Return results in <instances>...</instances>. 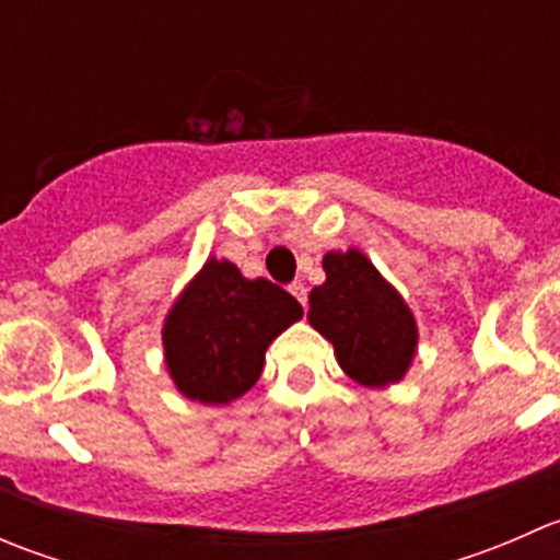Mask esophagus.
<instances>
[{
	"label": "esophagus",
	"mask_w": 560,
	"mask_h": 560,
	"mask_svg": "<svg viewBox=\"0 0 560 560\" xmlns=\"http://www.w3.org/2000/svg\"><path fill=\"white\" fill-rule=\"evenodd\" d=\"M290 292H292V295L298 298V303H301V306H306V301H308V292H306V287L301 284V281H292V284H290Z\"/></svg>",
	"instance_id": "esophagus-1"
}]
</instances>
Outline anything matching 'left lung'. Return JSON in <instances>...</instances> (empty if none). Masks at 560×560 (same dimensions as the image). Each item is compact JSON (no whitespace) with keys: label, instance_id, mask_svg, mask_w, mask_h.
Instances as JSON below:
<instances>
[{"label":"left lung","instance_id":"left-lung-1","mask_svg":"<svg viewBox=\"0 0 560 560\" xmlns=\"http://www.w3.org/2000/svg\"><path fill=\"white\" fill-rule=\"evenodd\" d=\"M325 284L308 295V322L336 349L343 374L363 387H389L417 354V319L400 292L360 248L327 252Z\"/></svg>","mask_w":560,"mask_h":560}]
</instances>
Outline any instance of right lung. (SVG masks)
Wrapping results in <instances>:
<instances>
[{"mask_svg":"<svg viewBox=\"0 0 560 560\" xmlns=\"http://www.w3.org/2000/svg\"><path fill=\"white\" fill-rule=\"evenodd\" d=\"M303 316L268 279H246L230 259L208 257L162 325L165 365L184 398L228 406L257 385L265 349Z\"/></svg>","mask_w":560,"mask_h":560,"instance_id":"add662e5","label":"right lung"}]
</instances>
